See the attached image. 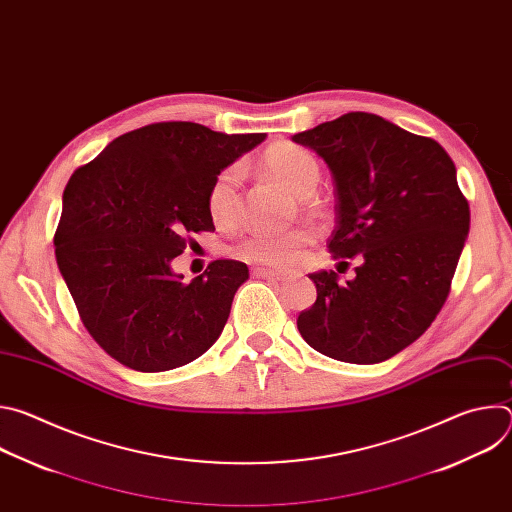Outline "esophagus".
Wrapping results in <instances>:
<instances>
[{
    "label": "esophagus",
    "mask_w": 512,
    "mask_h": 512,
    "mask_svg": "<svg viewBox=\"0 0 512 512\" xmlns=\"http://www.w3.org/2000/svg\"><path fill=\"white\" fill-rule=\"evenodd\" d=\"M251 273L257 279H271V281H285L287 279L285 275H281V273H277L273 269H265V267H255Z\"/></svg>",
    "instance_id": "obj_1"
}]
</instances>
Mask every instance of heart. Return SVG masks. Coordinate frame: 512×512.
I'll return each mask as SVG.
<instances>
[{
    "mask_svg": "<svg viewBox=\"0 0 512 512\" xmlns=\"http://www.w3.org/2000/svg\"><path fill=\"white\" fill-rule=\"evenodd\" d=\"M265 170L281 182L291 194L306 198L320 180L318 160L294 143H277L263 156ZM241 180L243 166L233 164L218 174L206 194V206L212 221L218 225H233L241 210ZM314 235L308 229L287 233L255 231L247 235L235 249L237 257L253 265L285 269L294 265L312 245Z\"/></svg>",
    "mask_w": 512,
    "mask_h": 512,
    "instance_id": "obj_1",
    "label": "heart"
}]
</instances>
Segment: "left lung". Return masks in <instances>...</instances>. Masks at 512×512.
<instances>
[{"mask_svg":"<svg viewBox=\"0 0 512 512\" xmlns=\"http://www.w3.org/2000/svg\"><path fill=\"white\" fill-rule=\"evenodd\" d=\"M330 168L336 227L328 249L362 257L356 277L310 273L318 298L302 338L352 364L383 362L440 314L470 231V206L440 143L373 113H346L296 133Z\"/></svg>","mask_w":512,"mask_h":512,"instance_id":"1","label":"left lung"}]
</instances>
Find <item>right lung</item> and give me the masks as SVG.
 Instances as JSON below:
<instances>
[{
	"mask_svg": "<svg viewBox=\"0 0 512 512\" xmlns=\"http://www.w3.org/2000/svg\"><path fill=\"white\" fill-rule=\"evenodd\" d=\"M265 133L200 123L145 125L70 176L54 235L60 275L95 342L139 373L172 371L221 336L241 261L216 259L190 283L172 269L186 235L212 231V180Z\"/></svg>",
	"mask_w": 512,
	"mask_h": 512,
	"instance_id": "add662e5",
	"label": "right lung"
}]
</instances>
